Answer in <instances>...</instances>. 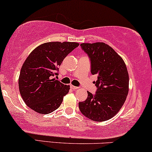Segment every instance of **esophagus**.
Returning a JSON list of instances; mask_svg holds the SVG:
<instances>
[{"label":"esophagus","mask_w":152,"mask_h":152,"mask_svg":"<svg viewBox=\"0 0 152 152\" xmlns=\"http://www.w3.org/2000/svg\"><path fill=\"white\" fill-rule=\"evenodd\" d=\"M71 88H72V89H73V90H76V89H78V87H77V86H71Z\"/></svg>","instance_id":"esophagus-1"}]
</instances>
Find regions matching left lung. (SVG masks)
I'll return each instance as SVG.
<instances>
[{
    "instance_id": "obj_1",
    "label": "left lung",
    "mask_w": 152,
    "mask_h": 152,
    "mask_svg": "<svg viewBox=\"0 0 152 152\" xmlns=\"http://www.w3.org/2000/svg\"><path fill=\"white\" fill-rule=\"evenodd\" d=\"M91 63L92 74H97L95 95L88 92V98L78 103L80 112L95 121H104L114 116L126 101L129 76L121 57L104 43H81Z\"/></svg>"
}]
</instances>
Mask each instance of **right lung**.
<instances>
[{
  "label": "right lung",
  "mask_w": 152,
  "mask_h": 152,
  "mask_svg": "<svg viewBox=\"0 0 152 152\" xmlns=\"http://www.w3.org/2000/svg\"><path fill=\"white\" fill-rule=\"evenodd\" d=\"M78 45L75 42H48L29 54L19 77L21 96L29 108L42 114L59 108L70 86L53 77L58 75V67L67 55Z\"/></svg>",
  "instance_id": "add662e5"
}]
</instances>
